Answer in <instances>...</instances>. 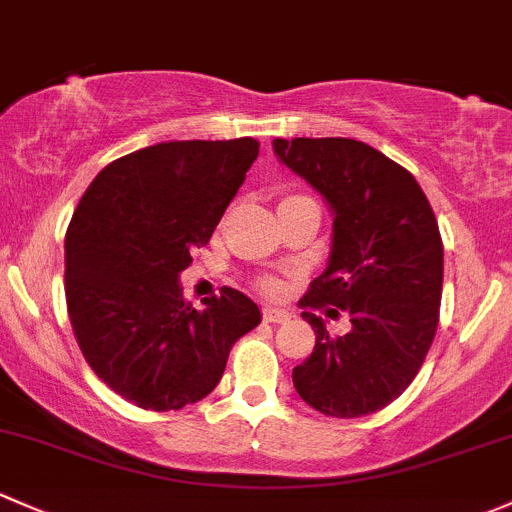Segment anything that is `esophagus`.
<instances>
[{"label":"esophagus","instance_id":"obj_1","mask_svg":"<svg viewBox=\"0 0 512 512\" xmlns=\"http://www.w3.org/2000/svg\"><path fill=\"white\" fill-rule=\"evenodd\" d=\"M262 319H265L267 324H284V321H289V311L274 309V306H265V309H262Z\"/></svg>","mask_w":512,"mask_h":512}]
</instances>
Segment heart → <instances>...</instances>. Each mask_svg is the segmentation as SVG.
Instances as JSON below:
<instances>
[{
  "mask_svg": "<svg viewBox=\"0 0 512 512\" xmlns=\"http://www.w3.org/2000/svg\"><path fill=\"white\" fill-rule=\"evenodd\" d=\"M301 198H304V196H287V198H284V201L282 203H292V201H301ZM282 203H279V206H282ZM260 287L262 289H265V292H270V294H274V292H277V282H272V279H262V282H260Z\"/></svg>",
  "mask_w": 512,
  "mask_h": 512,
  "instance_id": "heart-1",
  "label": "heart"
}]
</instances>
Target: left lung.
<instances>
[{"label":"left lung","instance_id":"obj_1","mask_svg":"<svg viewBox=\"0 0 512 512\" xmlns=\"http://www.w3.org/2000/svg\"><path fill=\"white\" fill-rule=\"evenodd\" d=\"M274 154L328 203L326 270L301 299L316 346L292 373L299 397L328 417L390 405L419 373L439 324L444 245L414 176L383 152L346 137L274 139ZM352 316L343 337L325 320Z\"/></svg>","mask_w":512,"mask_h":512}]
</instances>
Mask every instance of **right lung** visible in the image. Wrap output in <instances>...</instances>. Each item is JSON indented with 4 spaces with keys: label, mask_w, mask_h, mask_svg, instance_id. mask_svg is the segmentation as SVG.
I'll list each match as a JSON object with an SVG mask.
<instances>
[{
    "label": "right lung",
    "mask_w": 512,
    "mask_h": 512,
    "mask_svg": "<svg viewBox=\"0 0 512 512\" xmlns=\"http://www.w3.org/2000/svg\"><path fill=\"white\" fill-rule=\"evenodd\" d=\"M257 154L252 137L154 144L107 164L75 208L68 316L95 375L137 407L169 412L203 400L233 343L262 321L238 289L193 309L179 284Z\"/></svg>",
    "instance_id": "right-lung-1"
}]
</instances>
